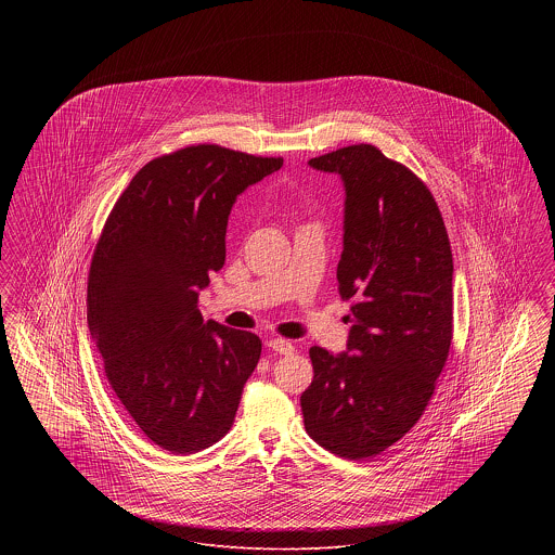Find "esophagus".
<instances>
[{
    "instance_id": "1",
    "label": "esophagus",
    "mask_w": 555,
    "mask_h": 555,
    "mask_svg": "<svg viewBox=\"0 0 555 555\" xmlns=\"http://www.w3.org/2000/svg\"><path fill=\"white\" fill-rule=\"evenodd\" d=\"M266 345H268V347H270L274 353H281V356H289L291 351H293V345H291V341L279 339V337L270 339V341H268Z\"/></svg>"
}]
</instances>
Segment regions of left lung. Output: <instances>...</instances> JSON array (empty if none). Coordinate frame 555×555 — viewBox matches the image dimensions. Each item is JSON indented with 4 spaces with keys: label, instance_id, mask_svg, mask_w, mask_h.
I'll list each match as a JSON object with an SVG mask.
<instances>
[{
    "label": "left lung",
    "instance_id": "1",
    "mask_svg": "<svg viewBox=\"0 0 555 555\" xmlns=\"http://www.w3.org/2000/svg\"><path fill=\"white\" fill-rule=\"evenodd\" d=\"M345 189L339 295L351 299L347 349L312 347L301 393L308 435L335 455L366 460L421 421L448 360L453 258L437 202L374 145L308 162Z\"/></svg>",
    "mask_w": 555,
    "mask_h": 555
}]
</instances>
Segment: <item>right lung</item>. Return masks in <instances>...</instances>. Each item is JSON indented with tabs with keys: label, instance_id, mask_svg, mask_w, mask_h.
<instances>
[{
	"label": "right lung",
	"instance_id": "obj_1",
	"mask_svg": "<svg viewBox=\"0 0 555 555\" xmlns=\"http://www.w3.org/2000/svg\"><path fill=\"white\" fill-rule=\"evenodd\" d=\"M281 166L191 145L147 162L107 216L89 270V331L114 393L170 453L220 441L258 366L260 337L204 322L197 299L224 266L237 195Z\"/></svg>",
	"mask_w": 555,
	"mask_h": 555
}]
</instances>
